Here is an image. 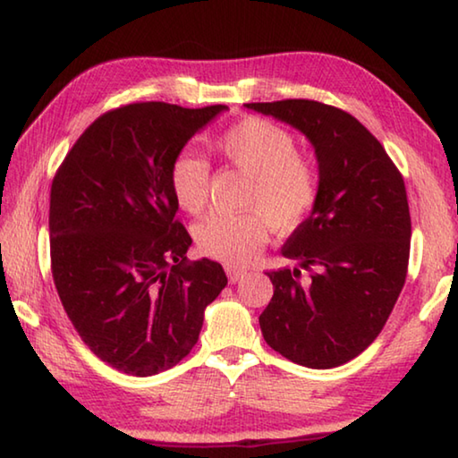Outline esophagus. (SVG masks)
I'll list each match as a JSON object with an SVG mask.
<instances>
[{
    "label": "esophagus",
    "mask_w": 458,
    "mask_h": 458,
    "mask_svg": "<svg viewBox=\"0 0 458 458\" xmlns=\"http://www.w3.org/2000/svg\"><path fill=\"white\" fill-rule=\"evenodd\" d=\"M226 275H228V281H230V283H238L240 278H242V276L246 275V268L228 265V267H226Z\"/></svg>",
    "instance_id": "esophagus-1"
}]
</instances>
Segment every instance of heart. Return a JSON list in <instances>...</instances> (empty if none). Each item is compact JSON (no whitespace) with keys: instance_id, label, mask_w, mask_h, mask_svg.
Masks as SVG:
<instances>
[{"instance_id":"heart-1","label":"heart","mask_w":458,"mask_h":458,"mask_svg":"<svg viewBox=\"0 0 458 458\" xmlns=\"http://www.w3.org/2000/svg\"><path fill=\"white\" fill-rule=\"evenodd\" d=\"M216 151L232 167L252 177L246 208L238 216L212 214L193 234L201 254L226 265H244L265 246L268 228L291 232L313 212L319 180L313 164L297 153L289 131L260 117H246L216 139ZM210 165L191 151L175 155L169 188L182 210L198 214L208 201Z\"/></svg>"}]
</instances>
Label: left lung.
I'll list each match as a JSON object with an SVG mask.
<instances>
[{"label": "left lung", "instance_id": "1", "mask_svg": "<svg viewBox=\"0 0 458 458\" xmlns=\"http://www.w3.org/2000/svg\"><path fill=\"white\" fill-rule=\"evenodd\" d=\"M244 106L301 131L319 165L313 212L283 246L299 267L267 273L275 294L259 317L262 337L299 366H344L379 335L406 281L404 180L382 143L341 108L305 98Z\"/></svg>", "mask_w": 458, "mask_h": 458}]
</instances>
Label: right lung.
Returning <instances> with one entry per match:
<instances>
[{
    "instance_id": "1",
    "label": "right lung",
    "mask_w": 458,
    "mask_h": 458,
    "mask_svg": "<svg viewBox=\"0 0 458 458\" xmlns=\"http://www.w3.org/2000/svg\"><path fill=\"white\" fill-rule=\"evenodd\" d=\"M228 111L133 103L79 137L50 190V259L62 307L89 350L137 377L180 363L228 284L222 265L190 262L169 167Z\"/></svg>"
}]
</instances>
